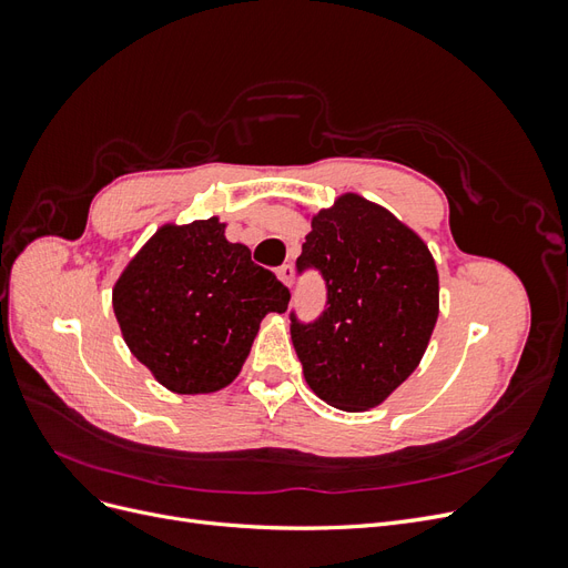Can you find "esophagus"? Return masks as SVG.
<instances>
[{
	"instance_id": "1",
	"label": "esophagus",
	"mask_w": 568,
	"mask_h": 568,
	"mask_svg": "<svg viewBox=\"0 0 568 568\" xmlns=\"http://www.w3.org/2000/svg\"><path fill=\"white\" fill-rule=\"evenodd\" d=\"M277 277L282 280L284 286H291V284H294V267H291V265H282V267L277 270Z\"/></svg>"
}]
</instances>
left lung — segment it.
Returning a JSON list of instances; mask_svg holds the SVG:
<instances>
[{"instance_id":"obj_1","label":"left lung","mask_w":568,"mask_h":568,"mask_svg":"<svg viewBox=\"0 0 568 568\" xmlns=\"http://www.w3.org/2000/svg\"><path fill=\"white\" fill-rule=\"evenodd\" d=\"M311 227L296 267L320 270L326 307L311 324L291 313V341L324 403L365 412L417 369L438 320V270L415 230L359 194Z\"/></svg>"}]
</instances>
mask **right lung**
I'll list each match as a JSON object with an SVG mask.
<instances>
[{
	"label": "right lung",
	"instance_id": "right-lung-1",
	"mask_svg": "<svg viewBox=\"0 0 568 568\" xmlns=\"http://www.w3.org/2000/svg\"><path fill=\"white\" fill-rule=\"evenodd\" d=\"M220 217L168 222L113 286V313L130 353L180 395L215 393L242 372L267 313L288 288L225 239Z\"/></svg>",
	"mask_w": 568,
	"mask_h": 568
}]
</instances>
